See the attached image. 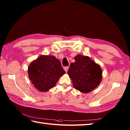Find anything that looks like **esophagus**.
<instances>
[{
    "label": "esophagus",
    "mask_w": 130,
    "mask_h": 130,
    "mask_svg": "<svg viewBox=\"0 0 130 130\" xmlns=\"http://www.w3.org/2000/svg\"><path fill=\"white\" fill-rule=\"evenodd\" d=\"M63 69H64V70L65 71V72L67 73V71H68V69H69V67H65Z\"/></svg>",
    "instance_id": "1"
}]
</instances>
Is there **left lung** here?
Here are the masks:
<instances>
[{"mask_svg": "<svg viewBox=\"0 0 130 130\" xmlns=\"http://www.w3.org/2000/svg\"><path fill=\"white\" fill-rule=\"evenodd\" d=\"M71 63L68 74L74 87L82 93H88L101 83L102 70L101 67L89 57L78 55Z\"/></svg>", "mask_w": 130, "mask_h": 130, "instance_id": "8db88e82", "label": "left lung"}]
</instances>
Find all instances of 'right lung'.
<instances>
[{
	"instance_id": "right-lung-1",
	"label": "right lung",
	"mask_w": 130,
	"mask_h": 130,
	"mask_svg": "<svg viewBox=\"0 0 130 130\" xmlns=\"http://www.w3.org/2000/svg\"><path fill=\"white\" fill-rule=\"evenodd\" d=\"M65 74L60 61L52 55H41L28 68L32 83L42 92H47L54 87L60 77Z\"/></svg>"
}]
</instances>
